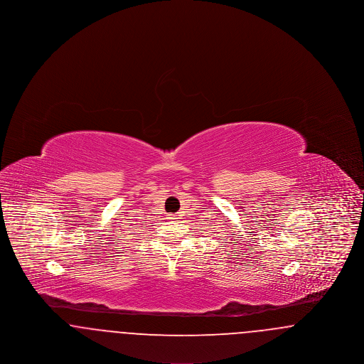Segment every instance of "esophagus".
Instances as JSON below:
<instances>
[{
    "instance_id": "esophagus-1",
    "label": "esophagus",
    "mask_w": 364,
    "mask_h": 364,
    "mask_svg": "<svg viewBox=\"0 0 364 364\" xmlns=\"http://www.w3.org/2000/svg\"><path fill=\"white\" fill-rule=\"evenodd\" d=\"M169 218H171V220H177V218H178V214H173V215H171Z\"/></svg>"
}]
</instances>
